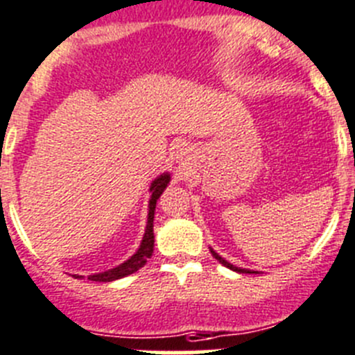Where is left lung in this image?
Masks as SVG:
<instances>
[{
	"label": "left lung",
	"mask_w": 355,
	"mask_h": 355,
	"mask_svg": "<svg viewBox=\"0 0 355 355\" xmlns=\"http://www.w3.org/2000/svg\"><path fill=\"white\" fill-rule=\"evenodd\" d=\"M210 253H212V257L216 258V260L219 261V263H223V265H225V267H228V269L235 270V272H241V274H258V270H249V269H242V267H237V265H232V263H230V261H226L225 258L221 257V254H217L216 251H214V249H210Z\"/></svg>",
	"instance_id": "1"
}]
</instances>
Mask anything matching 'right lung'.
<instances>
[{
    "label": "right lung",
    "mask_w": 355,
    "mask_h": 355,
    "mask_svg": "<svg viewBox=\"0 0 355 355\" xmlns=\"http://www.w3.org/2000/svg\"><path fill=\"white\" fill-rule=\"evenodd\" d=\"M170 180H171L170 173H162V175H159L155 180H152V184H150V193H152V196H150V201H148V217H146L145 235H143V241H141V244H139L138 251H136V253H134L129 260L123 261V263L116 265V267H113V269H110V270H104V272L92 274V276H88V279L98 281V283H110V281L122 279V277L129 276V274H134L136 270H139L143 265L146 263V260H148V258L152 257V253H154L155 205H157V200L161 198L162 191L168 187ZM74 277L81 279V276H78V274H74Z\"/></svg>",
    "instance_id": "obj_1"
}]
</instances>
